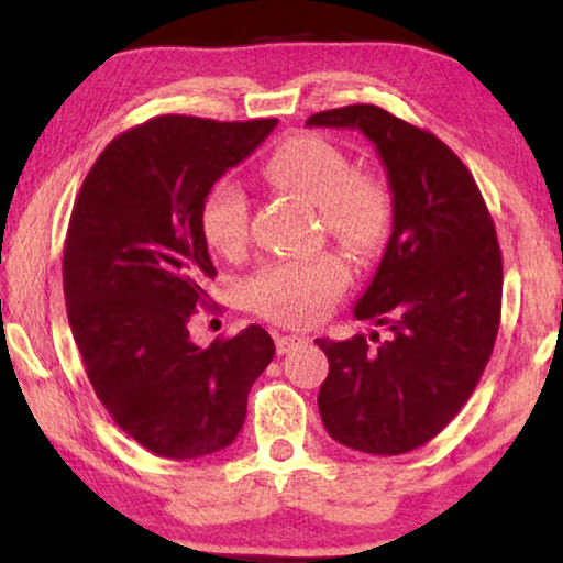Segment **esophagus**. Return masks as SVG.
<instances>
[{
	"label": "esophagus",
	"mask_w": 563,
	"mask_h": 563,
	"mask_svg": "<svg viewBox=\"0 0 563 563\" xmlns=\"http://www.w3.org/2000/svg\"><path fill=\"white\" fill-rule=\"evenodd\" d=\"M305 338L302 335H276V353L284 356V353L295 351L297 345H302Z\"/></svg>",
	"instance_id": "obj_1"
}]
</instances>
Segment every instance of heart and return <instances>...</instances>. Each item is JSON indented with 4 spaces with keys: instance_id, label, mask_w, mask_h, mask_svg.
<instances>
[{
    "instance_id": "heart-1",
    "label": "heart",
    "mask_w": 563,
    "mask_h": 563,
    "mask_svg": "<svg viewBox=\"0 0 563 563\" xmlns=\"http://www.w3.org/2000/svg\"><path fill=\"white\" fill-rule=\"evenodd\" d=\"M345 153L325 137L295 135L276 145L264 176L276 189L318 205L328 233L356 253L379 249L391 228V195L382 176L349 168ZM199 230L220 256H238L249 241V199L233 179L214 181L199 205ZM345 287L335 256L274 261L245 284V302L282 325L318 322Z\"/></svg>"
}]
</instances>
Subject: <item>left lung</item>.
<instances>
[{
    "label": "left lung",
    "instance_id": "8db88e82",
    "mask_svg": "<svg viewBox=\"0 0 563 563\" xmlns=\"http://www.w3.org/2000/svg\"><path fill=\"white\" fill-rule=\"evenodd\" d=\"M307 125L361 130L387 168L391 235L353 314L391 335L376 349L364 335L314 343L330 364L318 395L330 438L397 456L456 418L495 349L503 310L495 222L472 172L428 130L376 104L318 112Z\"/></svg>",
    "mask_w": 563,
    "mask_h": 563
}]
</instances>
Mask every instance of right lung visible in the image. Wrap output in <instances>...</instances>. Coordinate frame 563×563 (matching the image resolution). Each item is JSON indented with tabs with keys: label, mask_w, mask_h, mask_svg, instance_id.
<instances>
[{
	"label": "right lung",
	"mask_w": 563,
	"mask_h": 563,
	"mask_svg": "<svg viewBox=\"0 0 563 563\" xmlns=\"http://www.w3.org/2000/svg\"><path fill=\"white\" fill-rule=\"evenodd\" d=\"M276 122L153 118L99 153L74 202L68 325L99 402L156 456L199 459L233 443L253 382L276 353L261 325L207 349L187 328L218 274L199 205Z\"/></svg>",
	"instance_id": "1"
}]
</instances>
